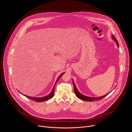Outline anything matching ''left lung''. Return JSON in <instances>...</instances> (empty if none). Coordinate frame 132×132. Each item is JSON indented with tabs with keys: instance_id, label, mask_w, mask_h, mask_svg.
<instances>
[{
	"instance_id": "left-lung-1",
	"label": "left lung",
	"mask_w": 132,
	"mask_h": 132,
	"mask_svg": "<svg viewBox=\"0 0 132 132\" xmlns=\"http://www.w3.org/2000/svg\"><path fill=\"white\" fill-rule=\"evenodd\" d=\"M112 37H113V39H114V41L116 42L117 43V46L119 47V43H118V42L117 40V39L116 38V37L112 35ZM72 84H73V87H74V92L75 93V95H76V96L79 98L80 99L82 100H84V101H90V102H91V101H95V100H101L102 99V98H103L104 97H105L106 96H107V95H108V94H106V95L102 96V97H96V98H92V97H87V96H84L83 95H82V94H81L79 91L78 90H77L76 87V85H75L73 81H72Z\"/></svg>"
}]
</instances>
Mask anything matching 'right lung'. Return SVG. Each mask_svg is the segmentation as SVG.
I'll return each mask as SVG.
<instances>
[{"label":"right lung","mask_w":132,"mask_h":132,"mask_svg":"<svg viewBox=\"0 0 132 132\" xmlns=\"http://www.w3.org/2000/svg\"><path fill=\"white\" fill-rule=\"evenodd\" d=\"M64 73H62L61 75H60V76L58 77L57 80L56 81V82H55V84L54 85V87H53V88L52 90V91L51 92V93L49 94L48 95L45 96V97H41V98H33V97H28V96H25L24 95V96L27 97V98H29L30 99H31V100H33L37 102H43V101H47V100H50V99H51L53 96H54V89H55V85L56 84L57 82V81H59V80L60 79V78L61 77V76H62V75L64 74Z\"/></svg>","instance_id":"1"}]
</instances>
